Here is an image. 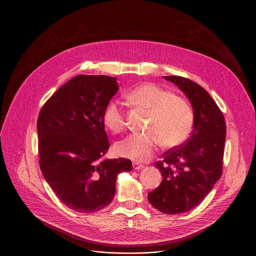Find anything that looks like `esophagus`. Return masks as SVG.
<instances>
[{
  "label": "esophagus",
  "instance_id": "1",
  "mask_svg": "<svg viewBox=\"0 0 256 256\" xmlns=\"http://www.w3.org/2000/svg\"><path fill=\"white\" fill-rule=\"evenodd\" d=\"M132 168L136 170H142L144 168V166L142 164H139L138 162H132Z\"/></svg>",
  "mask_w": 256,
  "mask_h": 256
}]
</instances>
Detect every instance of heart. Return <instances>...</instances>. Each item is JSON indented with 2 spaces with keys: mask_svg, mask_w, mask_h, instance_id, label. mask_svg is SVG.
I'll list each match as a JSON object with an SVG mask.
<instances>
[{
  "mask_svg": "<svg viewBox=\"0 0 256 256\" xmlns=\"http://www.w3.org/2000/svg\"><path fill=\"white\" fill-rule=\"evenodd\" d=\"M126 99L138 108L149 112L147 130L142 134H130L117 144L120 156L138 162H146L156 153L160 143L170 149L181 145L193 126L190 105L172 92L152 82L141 84L132 90ZM103 122L114 134L126 128V114L118 101L110 102L104 110Z\"/></svg>",
  "mask_w": 256,
  "mask_h": 256,
  "instance_id": "1",
  "label": "heart"
}]
</instances>
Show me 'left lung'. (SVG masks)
<instances>
[{
	"label": "left lung",
	"instance_id": "left-lung-1",
	"mask_svg": "<svg viewBox=\"0 0 256 256\" xmlns=\"http://www.w3.org/2000/svg\"><path fill=\"white\" fill-rule=\"evenodd\" d=\"M164 78L183 92L194 111L190 138L155 164L162 181L148 194L155 208L172 216L198 206L221 176L226 124L216 101L197 82L179 76Z\"/></svg>",
	"mask_w": 256,
	"mask_h": 256
}]
</instances>
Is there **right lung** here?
Wrapping results in <instances>:
<instances>
[{
	"label": "right lung",
	"instance_id": "obj_1",
	"mask_svg": "<svg viewBox=\"0 0 256 256\" xmlns=\"http://www.w3.org/2000/svg\"><path fill=\"white\" fill-rule=\"evenodd\" d=\"M116 80L105 75L76 76L40 111L42 174L61 202L78 212L107 206L115 196L118 174L132 168L128 158H103L110 147L103 113L118 92Z\"/></svg>",
	"mask_w": 256,
	"mask_h": 256
}]
</instances>
